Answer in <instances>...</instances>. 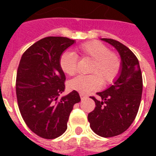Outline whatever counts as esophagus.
Instances as JSON below:
<instances>
[{
    "mask_svg": "<svg viewBox=\"0 0 156 156\" xmlns=\"http://www.w3.org/2000/svg\"><path fill=\"white\" fill-rule=\"evenodd\" d=\"M80 98H81V99L83 100V99H84V98H87V95L83 94H80Z\"/></svg>",
    "mask_w": 156,
    "mask_h": 156,
    "instance_id": "obj_1",
    "label": "esophagus"
}]
</instances>
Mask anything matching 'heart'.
Returning <instances> with one entry per match:
<instances>
[{
    "instance_id": "obj_1",
    "label": "heart",
    "mask_w": 156,
    "mask_h": 156,
    "mask_svg": "<svg viewBox=\"0 0 156 156\" xmlns=\"http://www.w3.org/2000/svg\"><path fill=\"white\" fill-rule=\"evenodd\" d=\"M77 51L82 58L92 60L89 73L93 74L80 75L69 82V88L86 94L100 87L101 81L111 83L117 78L121 69V61L116 53L100 41H91L78 46ZM59 66L62 71L69 76L77 72V56L72 51H65L60 57Z\"/></svg>"
}]
</instances>
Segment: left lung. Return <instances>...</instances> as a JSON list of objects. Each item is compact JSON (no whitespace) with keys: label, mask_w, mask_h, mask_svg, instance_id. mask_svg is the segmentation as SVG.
<instances>
[{"label":"left lung","mask_w":156,"mask_h":156,"mask_svg":"<svg viewBox=\"0 0 156 156\" xmlns=\"http://www.w3.org/2000/svg\"><path fill=\"white\" fill-rule=\"evenodd\" d=\"M119 53L121 69L109 88L97 93L99 99L91 97L96 107L88 119L92 130L101 137H113L128 129L137 115L143 90L140 67L136 56L119 41L102 38Z\"/></svg>","instance_id":"8db88e82"}]
</instances>
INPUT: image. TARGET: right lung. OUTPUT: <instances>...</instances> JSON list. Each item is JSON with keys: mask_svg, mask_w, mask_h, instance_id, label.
<instances>
[{"mask_svg": "<svg viewBox=\"0 0 156 156\" xmlns=\"http://www.w3.org/2000/svg\"><path fill=\"white\" fill-rule=\"evenodd\" d=\"M73 43L63 37H45L32 45L19 63L16 82L19 109L29 129L44 139L64 133L73 105L81 100L75 90L58 98L66 80L59 59Z\"/></svg>", "mask_w": 156, "mask_h": 156, "instance_id": "obj_1", "label": "right lung"}]
</instances>
